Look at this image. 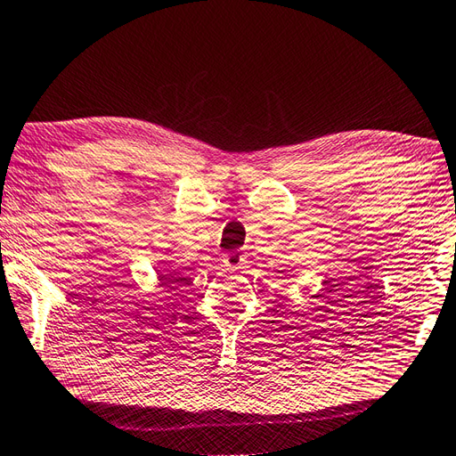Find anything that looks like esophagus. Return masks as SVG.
<instances>
[{
  "label": "esophagus",
  "mask_w": 456,
  "mask_h": 456,
  "mask_svg": "<svg viewBox=\"0 0 456 456\" xmlns=\"http://www.w3.org/2000/svg\"><path fill=\"white\" fill-rule=\"evenodd\" d=\"M224 262H225V266H227V268H231V270H237V268H240L242 256H240L239 252H231V254H227V256L224 258Z\"/></svg>",
  "instance_id": "1"
}]
</instances>
